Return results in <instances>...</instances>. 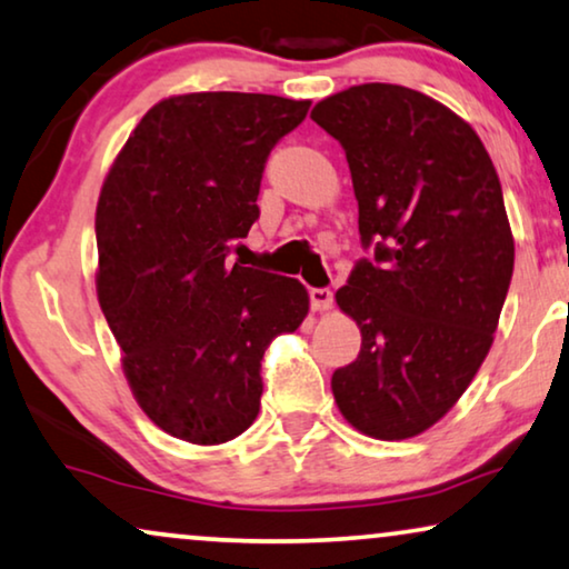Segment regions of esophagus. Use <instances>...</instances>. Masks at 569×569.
I'll use <instances>...</instances> for the list:
<instances>
[{"mask_svg":"<svg viewBox=\"0 0 569 569\" xmlns=\"http://www.w3.org/2000/svg\"><path fill=\"white\" fill-rule=\"evenodd\" d=\"M309 299H311V309L315 311H330L335 296L330 288H311Z\"/></svg>","mask_w":569,"mask_h":569,"instance_id":"34e87169","label":"esophagus"}]
</instances>
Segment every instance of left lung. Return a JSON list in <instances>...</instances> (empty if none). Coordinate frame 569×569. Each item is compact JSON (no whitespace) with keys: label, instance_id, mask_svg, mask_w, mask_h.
I'll return each mask as SVG.
<instances>
[{"label":"left lung","instance_id":"8db88e82","mask_svg":"<svg viewBox=\"0 0 569 569\" xmlns=\"http://www.w3.org/2000/svg\"><path fill=\"white\" fill-rule=\"evenodd\" d=\"M353 178L361 260L335 299L361 353L332 373L342 418L405 441L436 426L475 379L513 276V231L475 128L410 87L356 84L311 110Z\"/></svg>","mask_w":569,"mask_h":569}]
</instances>
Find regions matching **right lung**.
<instances>
[{
    "label": "right lung",
    "mask_w": 569,
    "mask_h": 569,
    "mask_svg": "<svg viewBox=\"0 0 569 569\" xmlns=\"http://www.w3.org/2000/svg\"><path fill=\"white\" fill-rule=\"evenodd\" d=\"M309 100L188 92L157 102L110 164L98 198L100 309L147 418L180 441L219 446L260 412V361L299 330L296 278L229 266L258 221L270 149Z\"/></svg>",
    "instance_id": "right-lung-1"
}]
</instances>
